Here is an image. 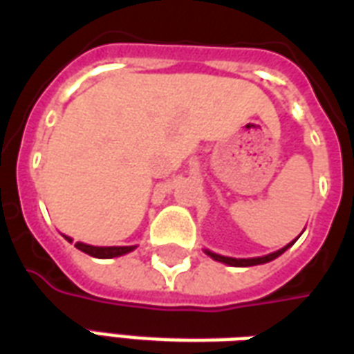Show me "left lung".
Here are the masks:
<instances>
[{
    "label": "left lung",
    "instance_id": "obj_1",
    "mask_svg": "<svg viewBox=\"0 0 354 354\" xmlns=\"http://www.w3.org/2000/svg\"><path fill=\"white\" fill-rule=\"evenodd\" d=\"M294 245V241L290 243V245H286L284 248H281V250H277V252H271L267 254V256H261V258H227V256H220V254H214L210 252V250H205V252L212 258V260L216 261H222V263H227V266H233V267H250V266H260V263H267V261L274 260V258H279L284 250H288L290 246Z\"/></svg>",
    "mask_w": 354,
    "mask_h": 354
}]
</instances>
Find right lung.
I'll return each instance as SVG.
<instances>
[{
    "label": "right lung",
    "instance_id": "add662e5",
    "mask_svg": "<svg viewBox=\"0 0 354 354\" xmlns=\"http://www.w3.org/2000/svg\"><path fill=\"white\" fill-rule=\"evenodd\" d=\"M68 243H72V239L66 237ZM75 248H80L81 252L88 254L93 258H100V260H109V258H117V256H123V254L132 252L136 246H91L85 243H75Z\"/></svg>",
    "mask_w": 354,
    "mask_h": 354
}]
</instances>
